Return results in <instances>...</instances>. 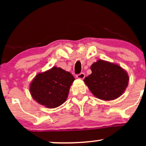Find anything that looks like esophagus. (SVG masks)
Instances as JSON below:
<instances>
[{
	"label": "esophagus",
	"mask_w": 146,
	"mask_h": 146,
	"mask_svg": "<svg viewBox=\"0 0 146 146\" xmlns=\"http://www.w3.org/2000/svg\"><path fill=\"white\" fill-rule=\"evenodd\" d=\"M76 77H77V78L81 79V80H83V79L85 78V74L84 73H80V74L77 75Z\"/></svg>",
	"instance_id": "1"
}]
</instances>
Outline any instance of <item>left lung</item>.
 Instances as JSON below:
<instances>
[{
    "mask_svg": "<svg viewBox=\"0 0 146 146\" xmlns=\"http://www.w3.org/2000/svg\"><path fill=\"white\" fill-rule=\"evenodd\" d=\"M92 73L84 80L91 93L103 100H113L123 94L128 84L127 73L119 65L98 60L90 66Z\"/></svg>",
    "mask_w": 146,
    "mask_h": 146,
    "instance_id": "1",
    "label": "left lung"
}]
</instances>
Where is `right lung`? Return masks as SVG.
<instances>
[{
	"label": "right lung",
	"instance_id": "right-lung-1",
	"mask_svg": "<svg viewBox=\"0 0 146 146\" xmlns=\"http://www.w3.org/2000/svg\"><path fill=\"white\" fill-rule=\"evenodd\" d=\"M75 78L69 72L56 66L36 76L30 92L38 103L47 108H56L66 101Z\"/></svg>",
	"mask_w": 146,
	"mask_h": 146
}]
</instances>
